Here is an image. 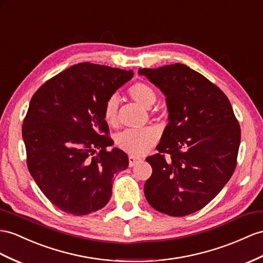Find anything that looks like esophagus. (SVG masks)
<instances>
[{"mask_svg": "<svg viewBox=\"0 0 263 263\" xmlns=\"http://www.w3.org/2000/svg\"><path fill=\"white\" fill-rule=\"evenodd\" d=\"M141 159L137 158V157H133V156H130L129 157V165L130 166H134L138 162H140Z\"/></svg>", "mask_w": 263, "mask_h": 263, "instance_id": "obj_1", "label": "esophagus"}]
</instances>
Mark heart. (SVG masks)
<instances>
[{"label": "heart", "mask_w": 263, "mask_h": 263, "mask_svg": "<svg viewBox=\"0 0 263 263\" xmlns=\"http://www.w3.org/2000/svg\"><path fill=\"white\" fill-rule=\"evenodd\" d=\"M129 97L141 106L150 109L157 100V94L150 85L143 82L132 84L127 90ZM119 100L112 96L106 100L103 107V118L106 123L116 125L118 122ZM159 132L154 127H145L141 130H125L119 133L116 138V143L121 150L133 156H142L157 143Z\"/></svg>", "instance_id": "b5f03b06"}]
</instances>
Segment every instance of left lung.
I'll return each mask as SVG.
<instances>
[{
	"label": "left lung",
	"mask_w": 263,
	"mask_h": 263,
	"mask_svg": "<svg viewBox=\"0 0 263 263\" xmlns=\"http://www.w3.org/2000/svg\"><path fill=\"white\" fill-rule=\"evenodd\" d=\"M138 73L164 94L169 112L159 153L146 158L152 176L144 184L145 198L157 211L172 217L199 211L222 190L237 165L241 130L230 101L184 64Z\"/></svg>",
	"instance_id": "1"
}]
</instances>
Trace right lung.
Segmentation results:
<instances>
[{
	"instance_id": "obj_1",
	"label": "right lung",
	"mask_w": 263,
	"mask_h": 263,
	"mask_svg": "<svg viewBox=\"0 0 263 263\" xmlns=\"http://www.w3.org/2000/svg\"><path fill=\"white\" fill-rule=\"evenodd\" d=\"M132 70L80 63L45 82L32 97L22 137L28 167L44 196L63 212L85 215L112 196L113 178L129 165L113 145L103 118L106 100Z\"/></svg>"
}]
</instances>
